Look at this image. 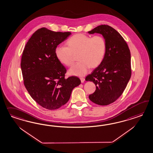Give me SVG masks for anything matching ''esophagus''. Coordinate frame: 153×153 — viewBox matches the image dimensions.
Wrapping results in <instances>:
<instances>
[{
	"label": "esophagus",
	"instance_id": "1",
	"mask_svg": "<svg viewBox=\"0 0 153 153\" xmlns=\"http://www.w3.org/2000/svg\"><path fill=\"white\" fill-rule=\"evenodd\" d=\"M80 79H81V82H82V83H83V82L85 81V79H84L83 77H81V78H80Z\"/></svg>",
	"mask_w": 153,
	"mask_h": 153
}]
</instances>
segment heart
<instances>
[{
	"mask_svg": "<svg viewBox=\"0 0 153 153\" xmlns=\"http://www.w3.org/2000/svg\"><path fill=\"white\" fill-rule=\"evenodd\" d=\"M66 46H59L55 49L56 58L62 64L70 67L74 63V55L79 60L70 70V74L82 76L89 68H96L101 64L105 55L107 43L101 35L91 37L78 33L66 42Z\"/></svg>",
	"mask_w": 153,
	"mask_h": 153,
	"instance_id": "heart-1",
	"label": "heart"
}]
</instances>
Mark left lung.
Masks as SVG:
<instances>
[{
    "instance_id": "left-lung-1",
    "label": "left lung",
    "mask_w": 153,
    "mask_h": 153,
    "mask_svg": "<svg viewBox=\"0 0 153 153\" xmlns=\"http://www.w3.org/2000/svg\"><path fill=\"white\" fill-rule=\"evenodd\" d=\"M88 33L101 34L107 43L101 64L85 78L96 85L95 91L88 97L97 104L107 105L119 98L131 78L130 49L120 33L108 25L98 26Z\"/></svg>"
}]
</instances>
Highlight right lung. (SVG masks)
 I'll list each match as a JSON object with an SVG mask.
<instances>
[{"label": "right lung", "instance_id": "1", "mask_svg": "<svg viewBox=\"0 0 153 153\" xmlns=\"http://www.w3.org/2000/svg\"><path fill=\"white\" fill-rule=\"evenodd\" d=\"M71 34L41 28L33 33L23 50L21 68L24 85L33 99L49 110L65 105L72 90L81 84L76 76L65 79L66 68L55 54L56 48Z\"/></svg>", "mask_w": 153, "mask_h": 153}]
</instances>
